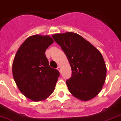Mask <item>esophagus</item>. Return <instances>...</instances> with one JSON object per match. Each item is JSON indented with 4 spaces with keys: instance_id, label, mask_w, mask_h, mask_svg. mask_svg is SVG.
Instances as JSON below:
<instances>
[{
    "instance_id": "esophagus-1",
    "label": "esophagus",
    "mask_w": 121,
    "mask_h": 121,
    "mask_svg": "<svg viewBox=\"0 0 121 121\" xmlns=\"http://www.w3.org/2000/svg\"><path fill=\"white\" fill-rule=\"evenodd\" d=\"M57 69L59 71H60V72H61V67L60 66H58V68H57Z\"/></svg>"
}]
</instances>
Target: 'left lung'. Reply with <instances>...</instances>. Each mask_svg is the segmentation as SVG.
<instances>
[{
  "label": "left lung",
  "mask_w": 121,
  "mask_h": 121,
  "mask_svg": "<svg viewBox=\"0 0 121 121\" xmlns=\"http://www.w3.org/2000/svg\"><path fill=\"white\" fill-rule=\"evenodd\" d=\"M52 37L65 52L71 65V76L66 81L70 93L83 101L97 96L106 75V65L101 53L74 32L56 34Z\"/></svg>",
  "instance_id": "left-lung-1"
}]
</instances>
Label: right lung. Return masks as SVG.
Returning a JSON list of instances; mask_svg holds the SVG:
<instances>
[{"label": "right lung", "instance_id": "1", "mask_svg": "<svg viewBox=\"0 0 121 121\" xmlns=\"http://www.w3.org/2000/svg\"><path fill=\"white\" fill-rule=\"evenodd\" d=\"M53 42L48 35H34L20 46L14 58L12 71L17 87L34 101L43 100L53 93L60 72L50 66L45 50Z\"/></svg>", "mask_w": 121, "mask_h": 121}]
</instances>
